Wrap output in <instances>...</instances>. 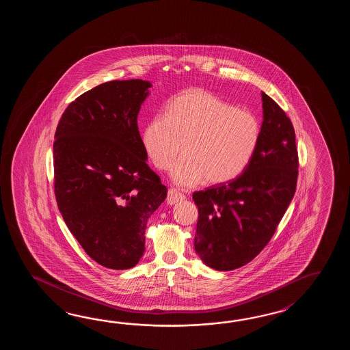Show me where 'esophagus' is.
<instances>
[{"label":"esophagus","instance_id":"obj_1","mask_svg":"<svg viewBox=\"0 0 350 350\" xmlns=\"http://www.w3.org/2000/svg\"><path fill=\"white\" fill-rule=\"evenodd\" d=\"M184 199H185V195L183 193H180L178 189H175V187L169 189V191H167V198H166L167 204L174 205V204H176L178 201L184 200Z\"/></svg>","mask_w":350,"mask_h":350}]
</instances>
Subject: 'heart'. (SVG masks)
I'll use <instances>...</instances> for the list:
<instances>
[{"label": "heart", "instance_id": "b5f03b06", "mask_svg": "<svg viewBox=\"0 0 350 350\" xmlns=\"http://www.w3.org/2000/svg\"><path fill=\"white\" fill-rule=\"evenodd\" d=\"M261 137L253 112L238 109L213 92L189 89L174 97L165 115H157L144 131L142 142L157 169L172 167L181 186L223 184L245 170Z\"/></svg>", "mask_w": 350, "mask_h": 350}]
</instances>
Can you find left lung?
<instances>
[{
  "label": "left lung",
  "instance_id": "left-lung-1",
  "mask_svg": "<svg viewBox=\"0 0 350 350\" xmlns=\"http://www.w3.org/2000/svg\"><path fill=\"white\" fill-rule=\"evenodd\" d=\"M264 121L258 150L238 178L195 191L199 208L193 245L216 270L238 269L273 238L295 193V131L283 109L261 92Z\"/></svg>",
  "mask_w": 350,
  "mask_h": 350
}]
</instances>
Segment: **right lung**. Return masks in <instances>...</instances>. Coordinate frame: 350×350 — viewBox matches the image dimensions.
<instances>
[{
	"label": "right lung",
	"mask_w": 350,
	"mask_h": 350,
	"mask_svg": "<svg viewBox=\"0 0 350 350\" xmlns=\"http://www.w3.org/2000/svg\"><path fill=\"white\" fill-rule=\"evenodd\" d=\"M149 81L113 80L62 113L53 142V189L67 228L105 268L135 267L148 219L167 189L146 164L137 115Z\"/></svg>",
	"instance_id": "1"
}]
</instances>
